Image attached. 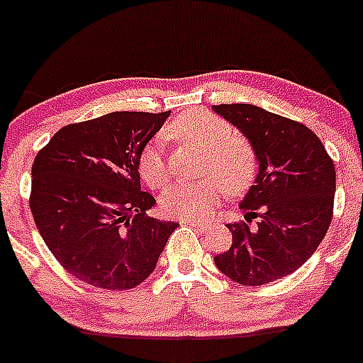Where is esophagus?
I'll list each match as a JSON object with an SVG mask.
<instances>
[{"label":"esophagus","instance_id":"34e87169","mask_svg":"<svg viewBox=\"0 0 363 363\" xmlns=\"http://www.w3.org/2000/svg\"><path fill=\"white\" fill-rule=\"evenodd\" d=\"M181 223L191 225V227H201V228L208 227V223H205V221H199V219H181Z\"/></svg>","mask_w":363,"mask_h":363}]
</instances>
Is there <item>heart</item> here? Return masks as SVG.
<instances>
[{"mask_svg": "<svg viewBox=\"0 0 363 363\" xmlns=\"http://www.w3.org/2000/svg\"><path fill=\"white\" fill-rule=\"evenodd\" d=\"M166 135L197 145L205 151L199 182H177L160 194L164 214L181 219H203L214 212L227 191H242L257 173V155L247 140L234 136L233 127L219 116L205 111H190L167 125ZM140 175L149 186L158 188L167 181L166 155L160 138H153L142 149Z\"/></svg>", "mask_w": 363, "mask_h": 363, "instance_id": "heart-1", "label": "heart"}]
</instances>
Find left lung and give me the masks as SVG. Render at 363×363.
Segmentation results:
<instances>
[{
    "instance_id": "8db88e82",
    "label": "left lung",
    "mask_w": 363,
    "mask_h": 363,
    "mask_svg": "<svg viewBox=\"0 0 363 363\" xmlns=\"http://www.w3.org/2000/svg\"><path fill=\"white\" fill-rule=\"evenodd\" d=\"M212 108L251 142L258 175L240 208L245 220L261 218L257 228L227 225L233 245L214 262L238 284H267L299 269L325 238L336 194L334 162L299 121L247 103Z\"/></svg>"
}]
</instances>
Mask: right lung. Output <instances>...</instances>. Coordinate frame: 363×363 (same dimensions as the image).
Wrapping results in <instances>:
<instances>
[{"label": "right lung", "instance_id": "right-lung-1", "mask_svg": "<svg viewBox=\"0 0 363 363\" xmlns=\"http://www.w3.org/2000/svg\"><path fill=\"white\" fill-rule=\"evenodd\" d=\"M169 112H111L66 125L33 164L36 228L60 266L105 290H129L155 271L175 221L145 212L155 197L140 188L142 149Z\"/></svg>", "mask_w": 363, "mask_h": 363}]
</instances>
